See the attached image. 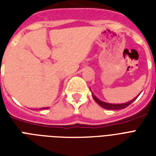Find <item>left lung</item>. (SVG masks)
I'll list each match as a JSON object with an SVG mask.
<instances>
[{"mask_svg": "<svg viewBox=\"0 0 156 156\" xmlns=\"http://www.w3.org/2000/svg\"><path fill=\"white\" fill-rule=\"evenodd\" d=\"M92 96H93V98L94 99L95 102L98 104L99 106H101L102 108H106V109H108V110H119V109H124L126 107H128L129 105H130L131 103H133V101H134L136 98H134V99H132L130 101L127 102V103H124V104H119V105H114V104H108V103H105V102H103L101 100H99L96 96H95L93 93H92Z\"/></svg>", "mask_w": 156, "mask_h": 156, "instance_id": "1", "label": "left lung"}]
</instances>
